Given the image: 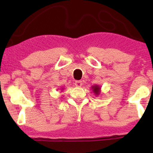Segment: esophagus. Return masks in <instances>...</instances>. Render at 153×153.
I'll return each instance as SVG.
<instances>
[{"label":"esophagus","mask_w":153,"mask_h":153,"mask_svg":"<svg viewBox=\"0 0 153 153\" xmlns=\"http://www.w3.org/2000/svg\"><path fill=\"white\" fill-rule=\"evenodd\" d=\"M75 84L77 87H80V86H82V85L81 80H76L75 82Z\"/></svg>","instance_id":"esophagus-1"}]
</instances>
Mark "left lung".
Segmentation results:
<instances>
[{"label": "left lung", "instance_id": "8db88e82", "mask_svg": "<svg viewBox=\"0 0 153 153\" xmlns=\"http://www.w3.org/2000/svg\"><path fill=\"white\" fill-rule=\"evenodd\" d=\"M91 90L93 91V92L94 93L96 96H99L101 94V87L98 85H93L91 87Z\"/></svg>", "mask_w": 153, "mask_h": 153}]
</instances>
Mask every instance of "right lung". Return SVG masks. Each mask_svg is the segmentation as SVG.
I'll use <instances>...</instances> for the list:
<instances>
[{
  "label": "right lung",
  "mask_w": 153,
  "mask_h": 153,
  "mask_svg": "<svg viewBox=\"0 0 153 153\" xmlns=\"http://www.w3.org/2000/svg\"><path fill=\"white\" fill-rule=\"evenodd\" d=\"M63 89H64V88H62V90H63Z\"/></svg>",
  "instance_id": "right-lung-1"
}]
</instances>
